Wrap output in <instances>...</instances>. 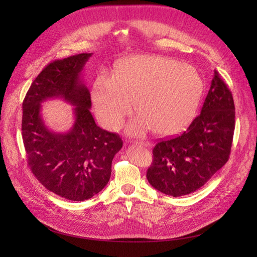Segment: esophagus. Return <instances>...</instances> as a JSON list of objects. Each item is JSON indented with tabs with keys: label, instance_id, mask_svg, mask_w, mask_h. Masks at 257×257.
Listing matches in <instances>:
<instances>
[{
	"label": "esophagus",
	"instance_id": "obj_1",
	"mask_svg": "<svg viewBox=\"0 0 257 257\" xmlns=\"http://www.w3.org/2000/svg\"><path fill=\"white\" fill-rule=\"evenodd\" d=\"M135 145L141 146V147H148V146H149V144H148V143H136Z\"/></svg>",
	"mask_w": 257,
	"mask_h": 257
}]
</instances>
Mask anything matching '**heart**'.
<instances>
[{
    "label": "heart",
    "instance_id": "1",
    "mask_svg": "<svg viewBox=\"0 0 257 257\" xmlns=\"http://www.w3.org/2000/svg\"><path fill=\"white\" fill-rule=\"evenodd\" d=\"M204 82L189 64L176 60L136 56L123 61L111 80L105 76L93 87L96 114L107 130L121 126L132 104L138 118L130 131L169 136L193 121L203 96Z\"/></svg>",
    "mask_w": 257,
    "mask_h": 257
}]
</instances>
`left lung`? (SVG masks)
I'll return each instance as SVG.
<instances>
[{"label": "left lung", "instance_id": "1", "mask_svg": "<svg viewBox=\"0 0 257 257\" xmlns=\"http://www.w3.org/2000/svg\"><path fill=\"white\" fill-rule=\"evenodd\" d=\"M234 131V99L214 71L200 114L183 133L162 139L153 148L148 181L174 197L197 191L228 161Z\"/></svg>", "mask_w": 257, "mask_h": 257}]
</instances>
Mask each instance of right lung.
<instances>
[{"mask_svg": "<svg viewBox=\"0 0 257 257\" xmlns=\"http://www.w3.org/2000/svg\"><path fill=\"white\" fill-rule=\"evenodd\" d=\"M92 53H79L49 63L31 84L22 103V139L28 165L46 189L69 200L82 201L102 191L111 163L121 150L120 136L96 125L91 95L81 73ZM62 98L74 106L75 121L66 134L49 130L41 103Z\"/></svg>", "mask_w": 257, "mask_h": 257, "instance_id": "add662e5", "label": "right lung"}]
</instances>
